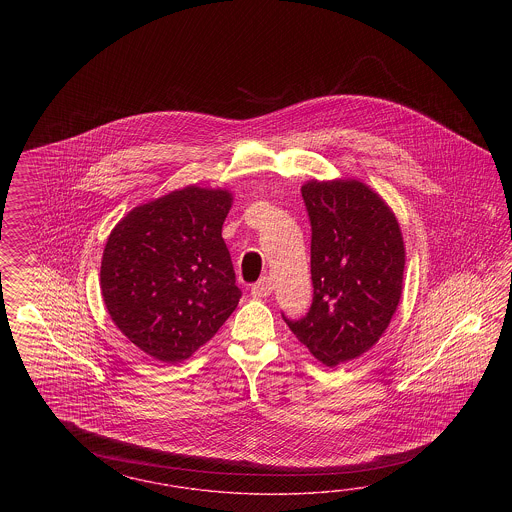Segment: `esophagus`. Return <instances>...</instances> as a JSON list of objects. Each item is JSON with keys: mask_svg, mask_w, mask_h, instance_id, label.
Segmentation results:
<instances>
[{"mask_svg": "<svg viewBox=\"0 0 512 512\" xmlns=\"http://www.w3.org/2000/svg\"><path fill=\"white\" fill-rule=\"evenodd\" d=\"M272 291H274L272 279L268 278V276H264V278L259 279V281L251 287V296H253V298H266V296H270Z\"/></svg>", "mask_w": 512, "mask_h": 512, "instance_id": "34e87169", "label": "esophagus"}]
</instances>
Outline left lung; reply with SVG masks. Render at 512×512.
Returning a JSON list of instances; mask_svg holds the SVG:
<instances>
[{"instance_id":"obj_1","label":"left lung","mask_w":512,"mask_h":512,"mask_svg":"<svg viewBox=\"0 0 512 512\" xmlns=\"http://www.w3.org/2000/svg\"><path fill=\"white\" fill-rule=\"evenodd\" d=\"M310 310L283 319L326 366L366 353L383 336L402 296V231L383 199L357 180L308 182Z\"/></svg>"}]
</instances>
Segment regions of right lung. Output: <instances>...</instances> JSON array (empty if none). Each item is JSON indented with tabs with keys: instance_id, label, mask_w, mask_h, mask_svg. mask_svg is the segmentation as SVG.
<instances>
[{
	"instance_id": "right-lung-1",
	"label": "right lung",
	"mask_w": 512,
	"mask_h": 512,
	"mask_svg": "<svg viewBox=\"0 0 512 512\" xmlns=\"http://www.w3.org/2000/svg\"><path fill=\"white\" fill-rule=\"evenodd\" d=\"M223 189L189 186L137 206L110 233L101 293L114 325L155 360L176 364L236 310L233 261L221 236Z\"/></svg>"
}]
</instances>
